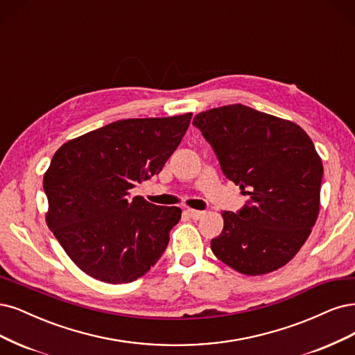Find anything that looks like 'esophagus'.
<instances>
[{
  "label": "esophagus",
  "instance_id": "obj_1",
  "mask_svg": "<svg viewBox=\"0 0 355 355\" xmlns=\"http://www.w3.org/2000/svg\"><path fill=\"white\" fill-rule=\"evenodd\" d=\"M188 213V216L191 217V218H193V220H200V218H202L204 217V211H198V210H188L187 211Z\"/></svg>",
  "mask_w": 355,
  "mask_h": 355
}]
</instances>
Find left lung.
<instances>
[{"mask_svg":"<svg viewBox=\"0 0 355 355\" xmlns=\"http://www.w3.org/2000/svg\"><path fill=\"white\" fill-rule=\"evenodd\" d=\"M223 175L250 201L223 211L211 251L234 270L266 275L294 259L320 210L322 158L310 137L289 120L232 104L193 117Z\"/></svg>","mask_w":355,"mask_h":355,"instance_id":"8db88e82","label":"left lung"}]
</instances>
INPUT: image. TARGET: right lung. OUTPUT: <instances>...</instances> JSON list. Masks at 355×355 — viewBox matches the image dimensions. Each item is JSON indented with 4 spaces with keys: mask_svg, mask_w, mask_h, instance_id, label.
Here are the masks:
<instances>
[{
    "mask_svg": "<svg viewBox=\"0 0 355 355\" xmlns=\"http://www.w3.org/2000/svg\"><path fill=\"white\" fill-rule=\"evenodd\" d=\"M191 117L117 120L55 151L44 175L45 220L82 272L128 284L163 255L182 210L130 198V189L162 172Z\"/></svg>",
    "mask_w": 355,
    "mask_h": 355,
    "instance_id": "1",
    "label": "right lung"
}]
</instances>
